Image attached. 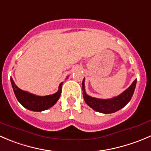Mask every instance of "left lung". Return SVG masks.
Here are the masks:
<instances>
[{
    "label": "left lung",
    "instance_id": "obj_1",
    "mask_svg": "<svg viewBox=\"0 0 151 151\" xmlns=\"http://www.w3.org/2000/svg\"><path fill=\"white\" fill-rule=\"evenodd\" d=\"M136 84H137V79L133 82L129 88L124 91L119 96H114L111 99H103L92 97L86 93L85 79H83V83H82L83 98H84V100L86 104L94 111L102 113V114H112V113H114L120 110L129 102L134 94Z\"/></svg>",
    "mask_w": 151,
    "mask_h": 151
}]
</instances>
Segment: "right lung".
Masks as SVG:
<instances>
[{
    "label": "right lung",
    "instance_id": "add662e5",
    "mask_svg": "<svg viewBox=\"0 0 151 151\" xmlns=\"http://www.w3.org/2000/svg\"><path fill=\"white\" fill-rule=\"evenodd\" d=\"M10 80H11L13 91H14V93L18 102L24 108L32 111H43L53 106L58 102L60 96L61 91H62V86L63 83H61L60 84L58 92L54 94L43 96H37V95L32 94L29 92L21 90L16 86L12 77Z\"/></svg>",
    "mask_w": 151,
    "mask_h": 151
}]
</instances>
